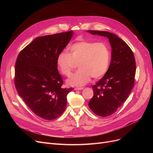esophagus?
Segmentation results:
<instances>
[{"mask_svg": "<svg viewBox=\"0 0 153 153\" xmlns=\"http://www.w3.org/2000/svg\"><path fill=\"white\" fill-rule=\"evenodd\" d=\"M84 89L83 87H76L74 88V90L75 91H81V90H82Z\"/></svg>", "mask_w": 153, "mask_h": 153, "instance_id": "34e87169", "label": "esophagus"}]
</instances>
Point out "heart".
<instances>
[{
	"label": "heart",
	"mask_w": 153,
	"mask_h": 153,
	"mask_svg": "<svg viewBox=\"0 0 153 153\" xmlns=\"http://www.w3.org/2000/svg\"><path fill=\"white\" fill-rule=\"evenodd\" d=\"M69 51V54L66 51L59 53L56 58L58 70L66 76L71 74L76 63H78L79 69L67 80L68 85L82 86L91 77L100 78L108 71L111 54L105 43L82 40L71 45Z\"/></svg>",
	"instance_id": "1"
}]
</instances>
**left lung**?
Returning a JSON list of instances; mask_svg holds the SVG:
<instances>
[{
	"label": "left lung",
	"instance_id": "obj_1",
	"mask_svg": "<svg viewBox=\"0 0 153 153\" xmlns=\"http://www.w3.org/2000/svg\"><path fill=\"white\" fill-rule=\"evenodd\" d=\"M87 31L107 37L111 47L109 68L92 86L94 96L88 104L95 114L108 117L125 102L133 88L136 73L134 56L129 46L116 35L105 31Z\"/></svg>",
	"mask_w": 153,
	"mask_h": 153
}]
</instances>
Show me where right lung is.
Here are the masks:
<instances>
[{"mask_svg":"<svg viewBox=\"0 0 153 153\" xmlns=\"http://www.w3.org/2000/svg\"><path fill=\"white\" fill-rule=\"evenodd\" d=\"M73 31L36 38L19 53L15 63V85L19 95L38 117L51 120L66 109L67 95L73 88L63 89L56 58Z\"/></svg>","mask_w":153,"mask_h":153,"instance_id":"1","label":"right lung"}]
</instances>
